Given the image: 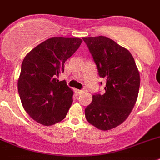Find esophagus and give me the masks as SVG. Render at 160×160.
<instances>
[{
  "mask_svg": "<svg viewBox=\"0 0 160 160\" xmlns=\"http://www.w3.org/2000/svg\"><path fill=\"white\" fill-rule=\"evenodd\" d=\"M75 92H76V93L77 94V95H80V93H82V92H83V90H80V89H75Z\"/></svg>",
  "mask_w": 160,
  "mask_h": 160,
  "instance_id": "esophagus-1",
  "label": "esophagus"
}]
</instances>
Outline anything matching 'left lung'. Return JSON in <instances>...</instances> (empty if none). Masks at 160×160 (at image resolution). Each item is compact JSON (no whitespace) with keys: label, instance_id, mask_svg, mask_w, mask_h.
Returning a JSON list of instances; mask_svg holds the SVG:
<instances>
[{"label":"left lung","instance_id":"1","mask_svg":"<svg viewBox=\"0 0 160 160\" xmlns=\"http://www.w3.org/2000/svg\"><path fill=\"white\" fill-rule=\"evenodd\" d=\"M83 40L98 75L106 80L105 93L93 95L92 103L84 110L85 118L100 130H110L122 124L131 113L139 90V72L130 51L113 40L105 36Z\"/></svg>","mask_w":160,"mask_h":160}]
</instances>
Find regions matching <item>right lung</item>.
Returning a JSON list of instances; mask_svg holds the SVG:
<instances>
[{
    "mask_svg": "<svg viewBox=\"0 0 160 160\" xmlns=\"http://www.w3.org/2000/svg\"><path fill=\"white\" fill-rule=\"evenodd\" d=\"M81 42L79 38H49L23 59L18 93L25 110L40 124L51 126L65 118L73 101V92L57 77L64 72L65 61Z\"/></svg>",
    "mask_w": 160,
    "mask_h": 160,
    "instance_id": "obj_1",
    "label": "right lung"
}]
</instances>
